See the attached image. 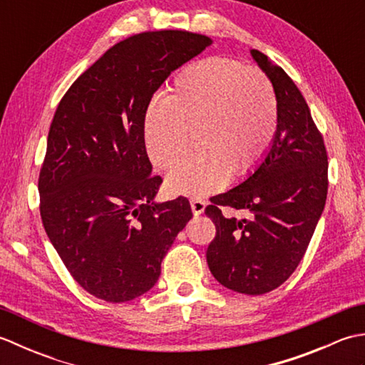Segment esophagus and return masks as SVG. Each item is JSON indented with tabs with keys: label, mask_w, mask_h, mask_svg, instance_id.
Listing matches in <instances>:
<instances>
[{
	"label": "esophagus",
	"mask_w": 365,
	"mask_h": 365,
	"mask_svg": "<svg viewBox=\"0 0 365 365\" xmlns=\"http://www.w3.org/2000/svg\"><path fill=\"white\" fill-rule=\"evenodd\" d=\"M190 204H191V210L195 215H200L204 213L205 210V200L200 199V197H191L190 199Z\"/></svg>",
	"instance_id": "obj_1"
}]
</instances>
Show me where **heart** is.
Here are the masks:
<instances>
[{"label":"heart","instance_id":"obj_1","mask_svg":"<svg viewBox=\"0 0 365 365\" xmlns=\"http://www.w3.org/2000/svg\"><path fill=\"white\" fill-rule=\"evenodd\" d=\"M277 131V100L268 76L234 59L205 58L177 75L169 96L144 119L153 165L170 170L186 156L190 135L200 152L168 178L180 195H205L260 166Z\"/></svg>","mask_w":365,"mask_h":365}]
</instances>
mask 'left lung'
<instances>
[{"label":"left lung","instance_id":"obj_1","mask_svg":"<svg viewBox=\"0 0 365 365\" xmlns=\"http://www.w3.org/2000/svg\"><path fill=\"white\" fill-rule=\"evenodd\" d=\"M277 100L273 145L254 174L210 199L216 227L207 263L221 285L245 294L277 289L299 265L328 195V152L304 97L282 67L251 50ZM221 206L247 210L250 220L226 219Z\"/></svg>","mask_w":365,"mask_h":365}]
</instances>
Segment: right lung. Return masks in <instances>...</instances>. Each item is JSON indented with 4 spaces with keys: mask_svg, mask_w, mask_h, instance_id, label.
<instances>
[{
    "mask_svg": "<svg viewBox=\"0 0 365 365\" xmlns=\"http://www.w3.org/2000/svg\"><path fill=\"white\" fill-rule=\"evenodd\" d=\"M212 45L182 29L145 31L97 59L61 98L38 174L46 235L72 277L108 302L149 292L191 220L187 197L155 204L144 141L150 100L170 72Z\"/></svg>",
    "mask_w": 365,
    "mask_h": 365,
    "instance_id": "1",
    "label": "right lung"
}]
</instances>
